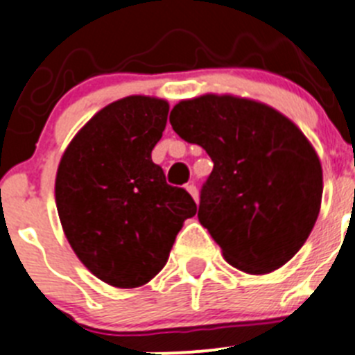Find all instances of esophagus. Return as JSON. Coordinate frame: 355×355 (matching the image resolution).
I'll list each match as a JSON object with an SVG mask.
<instances>
[{
  "label": "esophagus",
  "mask_w": 355,
  "mask_h": 355,
  "mask_svg": "<svg viewBox=\"0 0 355 355\" xmlns=\"http://www.w3.org/2000/svg\"><path fill=\"white\" fill-rule=\"evenodd\" d=\"M187 190L190 191V195L195 199V202H199V190H197V187H195L193 183H190V184H188V187H187Z\"/></svg>",
  "instance_id": "34e87169"
}]
</instances>
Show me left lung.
<instances>
[{
	"mask_svg": "<svg viewBox=\"0 0 355 355\" xmlns=\"http://www.w3.org/2000/svg\"><path fill=\"white\" fill-rule=\"evenodd\" d=\"M171 125L213 160L199 222L227 262L250 275L288 262L322 200L320 162L303 132L278 110L230 95L183 100L171 110Z\"/></svg>",
	"mask_w": 355,
	"mask_h": 355,
	"instance_id": "obj_1",
	"label": "left lung"
}]
</instances>
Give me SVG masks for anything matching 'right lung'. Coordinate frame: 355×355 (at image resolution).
Here are the masks:
<instances>
[{"label": "right lung", "mask_w": 355, "mask_h": 355, "mask_svg": "<svg viewBox=\"0 0 355 355\" xmlns=\"http://www.w3.org/2000/svg\"><path fill=\"white\" fill-rule=\"evenodd\" d=\"M168 103L126 96L95 114L64 151L56 206L64 236L96 278L119 288L148 284L167 264L175 236L197 204L171 187L151 151Z\"/></svg>", "instance_id": "1"}]
</instances>
